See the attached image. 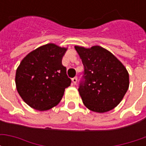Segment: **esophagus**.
Segmentation results:
<instances>
[{"label":"esophagus","instance_id":"34e87169","mask_svg":"<svg viewBox=\"0 0 146 146\" xmlns=\"http://www.w3.org/2000/svg\"><path fill=\"white\" fill-rule=\"evenodd\" d=\"M72 81L74 84H76V83H77V77L75 76V77H73V79H72Z\"/></svg>","mask_w":146,"mask_h":146}]
</instances>
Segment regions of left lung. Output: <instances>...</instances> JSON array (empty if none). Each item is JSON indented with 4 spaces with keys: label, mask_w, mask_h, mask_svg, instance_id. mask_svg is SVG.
Returning <instances> with one entry per match:
<instances>
[{
    "label": "left lung",
    "mask_w": 146,
    "mask_h": 146,
    "mask_svg": "<svg viewBox=\"0 0 146 146\" xmlns=\"http://www.w3.org/2000/svg\"><path fill=\"white\" fill-rule=\"evenodd\" d=\"M84 66L78 89L83 103L95 113H106L117 106L129 88V74L122 62L110 51L95 45L75 46Z\"/></svg>",
    "instance_id": "8db88e82"
}]
</instances>
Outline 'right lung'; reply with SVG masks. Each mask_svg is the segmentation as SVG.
Segmentation results:
<instances>
[{"label": "right lung", "instance_id": "right-lung-1", "mask_svg": "<svg viewBox=\"0 0 146 146\" xmlns=\"http://www.w3.org/2000/svg\"><path fill=\"white\" fill-rule=\"evenodd\" d=\"M67 48L47 44L33 50L18 66V93L34 110L45 111L57 106L71 84L62 59Z\"/></svg>", "mask_w": 146, "mask_h": 146}]
</instances>
